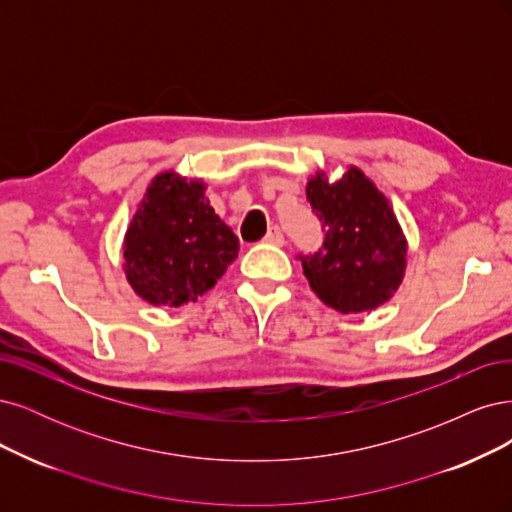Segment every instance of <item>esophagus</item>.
I'll use <instances>...</instances> for the list:
<instances>
[{"label":"esophagus","instance_id":"obj_1","mask_svg":"<svg viewBox=\"0 0 512 512\" xmlns=\"http://www.w3.org/2000/svg\"><path fill=\"white\" fill-rule=\"evenodd\" d=\"M263 240L270 242V244H276V246H283V244H285V236H283V232H280L278 225H272V227L268 229L266 238H263Z\"/></svg>","mask_w":512,"mask_h":512}]
</instances>
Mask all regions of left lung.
<instances>
[{
	"mask_svg": "<svg viewBox=\"0 0 512 512\" xmlns=\"http://www.w3.org/2000/svg\"><path fill=\"white\" fill-rule=\"evenodd\" d=\"M306 197L325 240L315 255L298 257L319 300L342 315L391 300L406 270V236L387 197L355 166L334 183L317 172Z\"/></svg>",
	"mask_w": 512,
	"mask_h": 512,
	"instance_id": "obj_1",
	"label": "left lung"
}]
</instances>
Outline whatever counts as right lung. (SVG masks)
Returning <instances> with one entry per match:
<instances>
[{
    "mask_svg": "<svg viewBox=\"0 0 512 512\" xmlns=\"http://www.w3.org/2000/svg\"><path fill=\"white\" fill-rule=\"evenodd\" d=\"M204 191L202 180L161 172L127 227L123 270L148 304L195 302L238 257L236 234L214 214Z\"/></svg>",
    "mask_w": 512,
    "mask_h": 512,
    "instance_id": "1",
    "label": "right lung"
}]
</instances>
